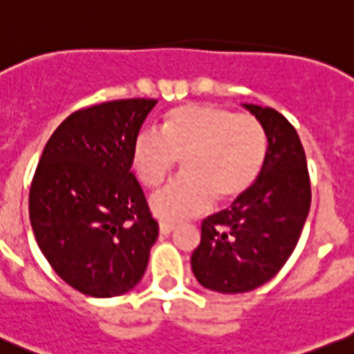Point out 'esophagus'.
<instances>
[{"label":"esophagus","mask_w":354,"mask_h":354,"mask_svg":"<svg viewBox=\"0 0 354 354\" xmlns=\"http://www.w3.org/2000/svg\"><path fill=\"white\" fill-rule=\"evenodd\" d=\"M175 230V225L170 222H160V233L161 234H170Z\"/></svg>","instance_id":"obj_1"}]
</instances>
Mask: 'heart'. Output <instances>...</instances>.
Returning a JSON list of instances; mask_svg holds the SVG:
<instances>
[{
    "label": "heart",
    "mask_w": 354,
    "mask_h": 354,
    "mask_svg": "<svg viewBox=\"0 0 354 354\" xmlns=\"http://www.w3.org/2000/svg\"><path fill=\"white\" fill-rule=\"evenodd\" d=\"M268 154V136L252 114L184 104L165 116L161 132L147 129L133 144V170L156 187L183 160L184 177L156 191L149 207L165 222L200 215L212 200L233 201L255 184Z\"/></svg>",
    "instance_id": "b5f03b06"
}]
</instances>
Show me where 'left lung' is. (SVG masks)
Masks as SVG:
<instances>
[{
    "instance_id": "obj_1",
    "label": "left lung",
    "mask_w": 354,
    "mask_h": 354,
    "mask_svg": "<svg viewBox=\"0 0 354 354\" xmlns=\"http://www.w3.org/2000/svg\"><path fill=\"white\" fill-rule=\"evenodd\" d=\"M243 106L268 136L264 167L231 208L205 218L191 255L196 280L221 294H243L271 280L294 252L311 207L306 153L290 121L272 107Z\"/></svg>"
}]
</instances>
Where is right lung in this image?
I'll return each instance as SVG.
<instances>
[{
	"instance_id": "add662e5",
	"label": "right lung",
	"mask_w": 354,
	"mask_h": 354,
	"mask_svg": "<svg viewBox=\"0 0 354 354\" xmlns=\"http://www.w3.org/2000/svg\"><path fill=\"white\" fill-rule=\"evenodd\" d=\"M156 99H121L69 114L46 142L29 189V218L53 271L78 292L132 290L158 238L132 168Z\"/></svg>"
}]
</instances>
